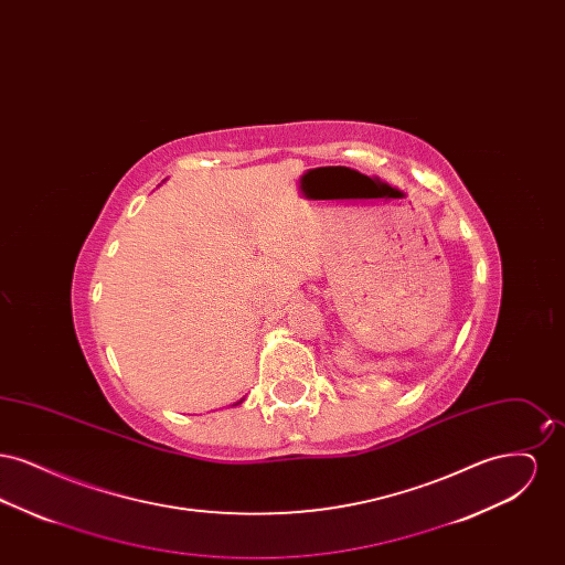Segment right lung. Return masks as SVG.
Listing matches in <instances>:
<instances>
[{
  "label": "right lung",
  "mask_w": 565,
  "mask_h": 565,
  "mask_svg": "<svg viewBox=\"0 0 565 565\" xmlns=\"http://www.w3.org/2000/svg\"><path fill=\"white\" fill-rule=\"evenodd\" d=\"M239 403H242V401H239ZM239 403H237V404H239Z\"/></svg>",
  "instance_id": "right-lung-1"
}]
</instances>
